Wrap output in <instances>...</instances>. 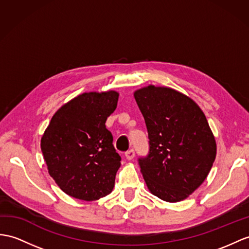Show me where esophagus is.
I'll list each match as a JSON object with an SVG mask.
<instances>
[{"label":"esophagus","instance_id":"34e87169","mask_svg":"<svg viewBox=\"0 0 249 249\" xmlns=\"http://www.w3.org/2000/svg\"><path fill=\"white\" fill-rule=\"evenodd\" d=\"M134 156H135V151L133 150V149H131V150H129V151H126V152H125L126 160H131L134 159Z\"/></svg>","mask_w":249,"mask_h":249}]
</instances>
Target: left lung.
I'll list each match as a JSON object with an SVG mask.
<instances>
[{
	"mask_svg": "<svg viewBox=\"0 0 249 249\" xmlns=\"http://www.w3.org/2000/svg\"><path fill=\"white\" fill-rule=\"evenodd\" d=\"M134 97L149 137V153L138 159L145 184L163 201H183L202 185L215 160L208 121L195 101L173 89L149 86Z\"/></svg>",
	"mask_w": 249,
	"mask_h": 249,
	"instance_id": "8db88e82",
	"label": "left lung"
}]
</instances>
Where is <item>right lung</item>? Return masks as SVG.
Instances as JSON below:
<instances>
[{
	"instance_id": "obj_1",
	"label": "right lung",
	"mask_w": 249,
	"mask_h": 249,
	"mask_svg": "<svg viewBox=\"0 0 249 249\" xmlns=\"http://www.w3.org/2000/svg\"><path fill=\"white\" fill-rule=\"evenodd\" d=\"M119 94L83 93L54 113L41 138L48 173L63 192L82 201L111 193L121 157L106 128Z\"/></svg>"
}]
</instances>
